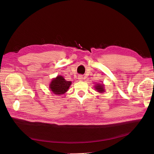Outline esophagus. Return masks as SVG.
Masks as SVG:
<instances>
[{
  "label": "esophagus",
  "instance_id": "34e87169",
  "mask_svg": "<svg viewBox=\"0 0 154 154\" xmlns=\"http://www.w3.org/2000/svg\"><path fill=\"white\" fill-rule=\"evenodd\" d=\"M78 79H79V80H80V81H81V80H83V77H82V75H79V76L78 77Z\"/></svg>",
  "mask_w": 154,
  "mask_h": 154
}]
</instances>
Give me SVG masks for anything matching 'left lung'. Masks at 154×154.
I'll use <instances>...</instances> for the list:
<instances>
[{
  "mask_svg": "<svg viewBox=\"0 0 154 154\" xmlns=\"http://www.w3.org/2000/svg\"><path fill=\"white\" fill-rule=\"evenodd\" d=\"M95 88L99 93H102L105 91V89L103 88V85H102V84H97L95 86Z\"/></svg>",
  "mask_w": 154,
  "mask_h": 154,
  "instance_id": "1",
  "label": "left lung"
}]
</instances>
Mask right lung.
Segmentation results:
<instances>
[{
    "label": "right lung",
    "mask_w": 154,
    "mask_h": 154,
    "mask_svg": "<svg viewBox=\"0 0 154 154\" xmlns=\"http://www.w3.org/2000/svg\"><path fill=\"white\" fill-rule=\"evenodd\" d=\"M72 82L66 81L61 75H58L52 80L49 87L51 91L55 94H63L68 91Z\"/></svg>",
    "instance_id": "obj_1"
}]
</instances>
